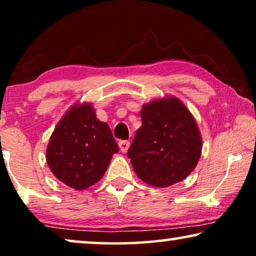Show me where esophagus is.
<instances>
[{"label": "esophagus", "mask_w": 256, "mask_h": 256, "mask_svg": "<svg viewBox=\"0 0 256 256\" xmlns=\"http://www.w3.org/2000/svg\"><path fill=\"white\" fill-rule=\"evenodd\" d=\"M129 146H130L129 141H118V146H120L121 152H127L129 149Z\"/></svg>", "instance_id": "obj_1"}]
</instances>
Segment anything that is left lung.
<instances>
[{
	"label": "left lung",
	"instance_id": "obj_1",
	"mask_svg": "<svg viewBox=\"0 0 256 256\" xmlns=\"http://www.w3.org/2000/svg\"><path fill=\"white\" fill-rule=\"evenodd\" d=\"M128 157L141 180L166 188L185 180L202 155V135L194 115L176 96L143 104Z\"/></svg>",
	"mask_w": 256,
	"mask_h": 256
}]
</instances>
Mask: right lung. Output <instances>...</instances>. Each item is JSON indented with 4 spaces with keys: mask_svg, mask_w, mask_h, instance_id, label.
Returning <instances> with one entry per match:
<instances>
[{
    "mask_svg": "<svg viewBox=\"0 0 256 256\" xmlns=\"http://www.w3.org/2000/svg\"><path fill=\"white\" fill-rule=\"evenodd\" d=\"M118 152L110 126L96 118L92 104H74L52 132L46 162L57 180L85 190L102 178Z\"/></svg>",
    "mask_w": 256,
    "mask_h": 256,
    "instance_id": "right-lung-1",
    "label": "right lung"
}]
</instances>
